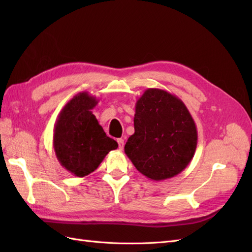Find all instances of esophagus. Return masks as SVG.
<instances>
[{
	"label": "esophagus",
	"mask_w": 252,
	"mask_h": 252,
	"mask_svg": "<svg viewBox=\"0 0 252 252\" xmlns=\"http://www.w3.org/2000/svg\"><path fill=\"white\" fill-rule=\"evenodd\" d=\"M117 142L119 144V149L120 150H123V148H124V140L123 139H118Z\"/></svg>",
	"instance_id": "obj_1"
}]
</instances>
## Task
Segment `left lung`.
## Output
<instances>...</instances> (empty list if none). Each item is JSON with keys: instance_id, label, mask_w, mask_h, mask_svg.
<instances>
[{"instance_id": "1", "label": "left lung", "mask_w": 252, "mask_h": 252, "mask_svg": "<svg viewBox=\"0 0 252 252\" xmlns=\"http://www.w3.org/2000/svg\"><path fill=\"white\" fill-rule=\"evenodd\" d=\"M134 133L125 154L145 177L163 181L175 177L191 162L197 130L186 105L177 95L148 88L136 101Z\"/></svg>"}]
</instances>
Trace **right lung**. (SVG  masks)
Returning <instances> with one entry per match:
<instances>
[{
	"label": "right lung",
	"mask_w": 252,
	"mask_h": 252,
	"mask_svg": "<svg viewBox=\"0 0 252 252\" xmlns=\"http://www.w3.org/2000/svg\"><path fill=\"white\" fill-rule=\"evenodd\" d=\"M98 101L86 91L75 94L59 113L53 129L58 161L79 178L94 172L109 151L118 148L91 111Z\"/></svg>",
	"instance_id": "add662e5"
}]
</instances>
